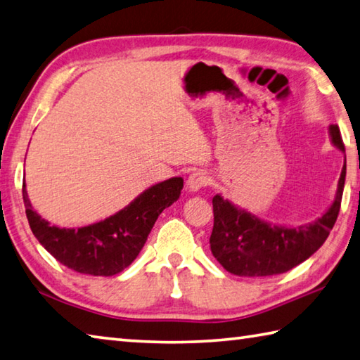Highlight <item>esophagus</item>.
<instances>
[{
    "mask_svg": "<svg viewBox=\"0 0 360 360\" xmlns=\"http://www.w3.org/2000/svg\"><path fill=\"white\" fill-rule=\"evenodd\" d=\"M210 183V177L205 172H193L186 180V189L191 193H198L202 188H205Z\"/></svg>",
    "mask_w": 360,
    "mask_h": 360,
    "instance_id": "34e87169",
    "label": "esophagus"
}]
</instances>
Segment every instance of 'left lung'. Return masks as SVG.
Segmentation results:
<instances>
[{"instance_id": "8db88e82", "label": "left lung", "mask_w": 360, "mask_h": 360, "mask_svg": "<svg viewBox=\"0 0 360 360\" xmlns=\"http://www.w3.org/2000/svg\"><path fill=\"white\" fill-rule=\"evenodd\" d=\"M329 136L332 144L345 153L337 125L329 127ZM345 177L347 157L330 207L320 218L296 227L276 226L263 221L216 194L213 198L214 224L210 236V248L214 259L229 273L241 277L282 274L306 262L323 246L334 227L340 212Z\"/></svg>"}]
</instances>
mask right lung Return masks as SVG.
I'll use <instances>...</instances> for the list:
<instances>
[{
	"instance_id": "1",
	"label": "right lung",
	"mask_w": 360,
	"mask_h": 360,
	"mask_svg": "<svg viewBox=\"0 0 360 360\" xmlns=\"http://www.w3.org/2000/svg\"><path fill=\"white\" fill-rule=\"evenodd\" d=\"M181 189V177L160 181L116 214L78 229L51 226L34 212L25 183L23 202L34 236L54 259L77 273L108 277L130 266L144 248L158 216L177 202Z\"/></svg>"
}]
</instances>
